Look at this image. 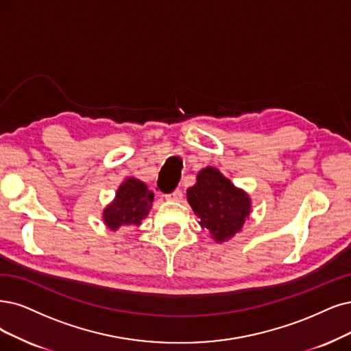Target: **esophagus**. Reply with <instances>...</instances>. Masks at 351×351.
I'll return each mask as SVG.
<instances>
[{"label":"esophagus","instance_id":"1","mask_svg":"<svg viewBox=\"0 0 351 351\" xmlns=\"http://www.w3.org/2000/svg\"><path fill=\"white\" fill-rule=\"evenodd\" d=\"M165 197L169 201H180V199H182V197H184V193H182V191H180V189H175L171 193H166Z\"/></svg>","mask_w":351,"mask_h":351}]
</instances>
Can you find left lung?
Masks as SVG:
<instances>
[{"mask_svg":"<svg viewBox=\"0 0 351 351\" xmlns=\"http://www.w3.org/2000/svg\"><path fill=\"white\" fill-rule=\"evenodd\" d=\"M188 201L201 218V227L208 228L218 243L240 231L250 213L249 197L214 167H205L198 173L197 184L188 189Z\"/></svg>","mask_w":351,"mask_h":351,"instance_id":"obj_1","label":"left lung"}]
</instances>
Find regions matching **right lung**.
<instances>
[{
    "label": "right lung",
    "instance_id": "add662e5",
    "mask_svg": "<svg viewBox=\"0 0 351 351\" xmlns=\"http://www.w3.org/2000/svg\"><path fill=\"white\" fill-rule=\"evenodd\" d=\"M154 199V193L137 179L130 178L117 191L115 199L104 211V221L110 230L123 226H140Z\"/></svg>",
    "mask_w": 351,
    "mask_h": 351
}]
</instances>
